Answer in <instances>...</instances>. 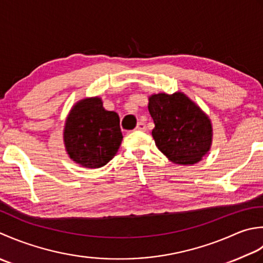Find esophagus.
<instances>
[{
	"instance_id": "obj_1",
	"label": "esophagus",
	"mask_w": 263,
	"mask_h": 263,
	"mask_svg": "<svg viewBox=\"0 0 263 263\" xmlns=\"http://www.w3.org/2000/svg\"><path fill=\"white\" fill-rule=\"evenodd\" d=\"M136 130L145 132L146 130V125L144 124V122H138V125L136 126Z\"/></svg>"
}]
</instances>
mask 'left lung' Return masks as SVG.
Returning a JSON list of instances; mask_svg holds the SVG:
<instances>
[{"instance_id":"8db88e82","label":"left lung","mask_w":263,"mask_h":263,"mask_svg":"<svg viewBox=\"0 0 263 263\" xmlns=\"http://www.w3.org/2000/svg\"><path fill=\"white\" fill-rule=\"evenodd\" d=\"M148 112L155 125L152 130L155 145L171 162L194 164L209 152L211 121L184 93L151 95Z\"/></svg>"}]
</instances>
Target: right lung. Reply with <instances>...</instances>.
<instances>
[{"mask_svg": "<svg viewBox=\"0 0 263 263\" xmlns=\"http://www.w3.org/2000/svg\"><path fill=\"white\" fill-rule=\"evenodd\" d=\"M63 141L76 163L86 168L103 167L115 157L122 141L119 116L106 111L100 98L80 100L67 117Z\"/></svg>", "mask_w": 263, "mask_h": 263, "instance_id": "right-lung-1", "label": "right lung"}]
</instances>
